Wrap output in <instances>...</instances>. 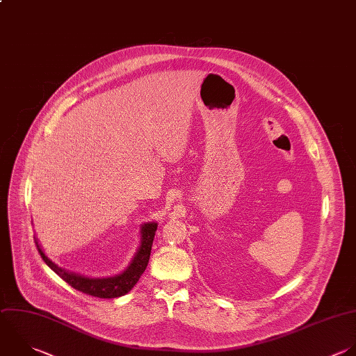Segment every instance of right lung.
Masks as SVG:
<instances>
[{
	"instance_id": "add662e5",
	"label": "right lung",
	"mask_w": 356,
	"mask_h": 356,
	"mask_svg": "<svg viewBox=\"0 0 356 356\" xmlns=\"http://www.w3.org/2000/svg\"><path fill=\"white\" fill-rule=\"evenodd\" d=\"M156 229H157V222L143 224L140 228V235H142L140 246H139L136 254L134 256L131 264L121 274H117L114 277H106V278H90V277L71 273V271H67L65 268L58 267V264H56L51 259L47 257V254L43 252L42 246L39 245L38 239H35V242H36L38 250H39L40 256L43 257V260L46 261V264L53 271H56L65 282H68L72 288H75L83 293L106 299V298H118V296L128 293L135 286V284L139 281V278L143 274V271L146 270L149 259H150V252H152V245H153Z\"/></svg>"
}]
</instances>
